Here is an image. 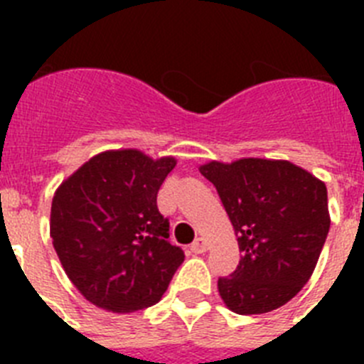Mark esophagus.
I'll return each instance as SVG.
<instances>
[{
	"label": "esophagus",
	"instance_id": "34e87169",
	"mask_svg": "<svg viewBox=\"0 0 364 364\" xmlns=\"http://www.w3.org/2000/svg\"><path fill=\"white\" fill-rule=\"evenodd\" d=\"M205 250H208V240L202 239V237H198V239L191 244L193 253H204Z\"/></svg>",
	"mask_w": 364,
	"mask_h": 364
}]
</instances>
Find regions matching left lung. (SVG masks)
Listing matches in <instances>:
<instances>
[{
    "label": "left lung",
    "instance_id": "left-lung-1",
    "mask_svg": "<svg viewBox=\"0 0 364 364\" xmlns=\"http://www.w3.org/2000/svg\"><path fill=\"white\" fill-rule=\"evenodd\" d=\"M198 171L217 188L242 252L218 279L222 301L240 315L277 310L317 266L330 230L326 186L288 160H211Z\"/></svg>",
    "mask_w": 364,
    "mask_h": 364
}]
</instances>
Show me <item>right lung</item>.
Here are the masks:
<instances>
[{"mask_svg": "<svg viewBox=\"0 0 364 364\" xmlns=\"http://www.w3.org/2000/svg\"><path fill=\"white\" fill-rule=\"evenodd\" d=\"M176 160L138 149L95 154L56 189L50 237L58 259L87 301L131 314L162 299L184 252L171 246L156 195Z\"/></svg>", "mask_w": 364, "mask_h": 364, "instance_id": "add662e5", "label": "right lung"}]
</instances>
